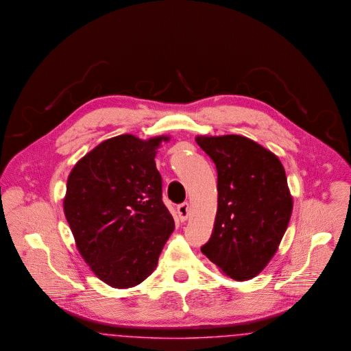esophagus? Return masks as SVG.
<instances>
[{
  "label": "esophagus",
  "instance_id": "1",
  "mask_svg": "<svg viewBox=\"0 0 351 351\" xmlns=\"http://www.w3.org/2000/svg\"><path fill=\"white\" fill-rule=\"evenodd\" d=\"M178 214L182 222H185L188 219L189 215V204L188 202H182V205L178 206Z\"/></svg>",
  "mask_w": 351,
  "mask_h": 351
}]
</instances>
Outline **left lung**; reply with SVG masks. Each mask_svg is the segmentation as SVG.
<instances>
[{
	"instance_id": "1",
	"label": "left lung",
	"mask_w": 351,
	"mask_h": 351,
	"mask_svg": "<svg viewBox=\"0 0 351 351\" xmlns=\"http://www.w3.org/2000/svg\"><path fill=\"white\" fill-rule=\"evenodd\" d=\"M218 172V210L202 253L235 280L267 267L290 222L293 197L277 155L238 134L197 136Z\"/></svg>"
}]
</instances>
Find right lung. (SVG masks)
I'll return each mask as SVG.
<instances>
[{
	"mask_svg": "<svg viewBox=\"0 0 351 351\" xmlns=\"http://www.w3.org/2000/svg\"><path fill=\"white\" fill-rule=\"evenodd\" d=\"M121 134L103 141L71 169L64 213L84 263L114 289L154 271L175 223L155 166L160 143Z\"/></svg>",
	"mask_w": 351,
	"mask_h": 351,
	"instance_id": "add662e5",
	"label": "right lung"
}]
</instances>
